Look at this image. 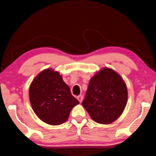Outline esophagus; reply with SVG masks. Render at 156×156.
Returning a JSON list of instances; mask_svg holds the SVG:
<instances>
[{
    "label": "esophagus",
    "instance_id": "esophagus-1",
    "mask_svg": "<svg viewBox=\"0 0 156 156\" xmlns=\"http://www.w3.org/2000/svg\"><path fill=\"white\" fill-rule=\"evenodd\" d=\"M77 99L79 100V102H82V101H83V96H82V95H79V96H77Z\"/></svg>",
    "mask_w": 156,
    "mask_h": 156
}]
</instances>
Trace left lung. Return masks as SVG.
Returning a JSON list of instances; mask_svg holds the SVG:
<instances>
[{
    "mask_svg": "<svg viewBox=\"0 0 156 156\" xmlns=\"http://www.w3.org/2000/svg\"><path fill=\"white\" fill-rule=\"evenodd\" d=\"M127 99L122 78L112 69L104 67L90 79L82 104L94 121L109 125L122 115Z\"/></svg>",
    "mask_w": 156,
    "mask_h": 156,
    "instance_id": "8db88e82",
    "label": "left lung"
}]
</instances>
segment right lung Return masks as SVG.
I'll return each mask as SVG.
<instances>
[{
    "instance_id": "1",
    "label": "right lung",
    "mask_w": 156,
    "mask_h": 156,
    "mask_svg": "<svg viewBox=\"0 0 156 156\" xmlns=\"http://www.w3.org/2000/svg\"><path fill=\"white\" fill-rule=\"evenodd\" d=\"M29 96L36 115L50 125H59L68 120L78 100L73 97L61 75L51 68L42 71L30 86Z\"/></svg>"
}]
</instances>
